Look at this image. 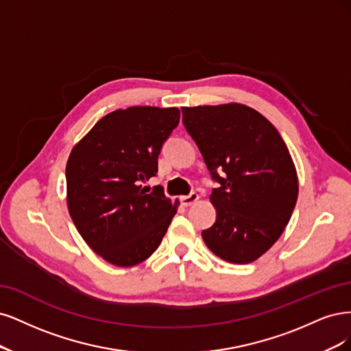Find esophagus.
<instances>
[{
    "label": "esophagus",
    "mask_w": 351,
    "mask_h": 351,
    "mask_svg": "<svg viewBox=\"0 0 351 351\" xmlns=\"http://www.w3.org/2000/svg\"><path fill=\"white\" fill-rule=\"evenodd\" d=\"M199 198V195L197 194V192H191L189 195H185V197H180V204H182L184 207H189L194 204V202H197Z\"/></svg>",
    "instance_id": "esophagus-1"
}]
</instances>
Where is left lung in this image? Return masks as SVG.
I'll list each match as a JSON object with an SVG mask.
<instances>
[{"label": "left lung", "instance_id": "8db88e82", "mask_svg": "<svg viewBox=\"0 0 351 351\" xmlns=\"http://www.w3.org/2000/svg\"><path fill=\"white\" fill-rule=\"evenodd\" d=\"M182 122L217 188V217L202 230L208 250L250 264L273 246L298 201V175L286 143L259 112L239 104L182 108Z\"/></svg>", "mask_w": 351, "mask_h": 351}]
</instances>
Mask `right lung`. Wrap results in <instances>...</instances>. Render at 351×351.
I'll list each match as a JSON object with an SVG mask.
<instances>
[{"label":"right lung","mask_w":351,"mask_h":351,"mask_svg":"<svg viewBox=\"0 0 351 351\" xmlns=\"http://www.w3.org/2000/svg\"><path fill=\"white\" fill-rule=\"evenodd\" d=\"M178 108L132 106L110 112L78 143L66 162L70 216L86 243L108 263L132 267L159 247L176 214L156 176Z\"/></svg>","instance_id":"add662e5"}]
</instances>
